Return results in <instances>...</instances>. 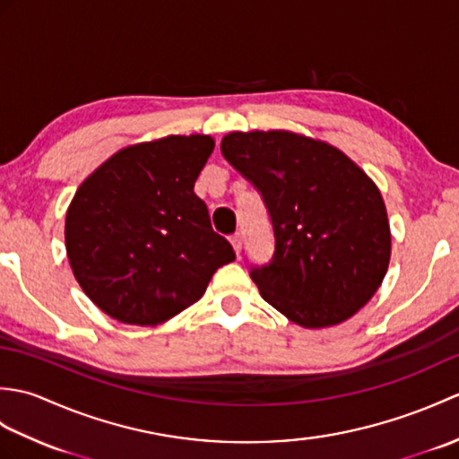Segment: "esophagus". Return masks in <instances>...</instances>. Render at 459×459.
Segmentation results:
<instances>
[{
	"label": "esophagus",
	"instance_id": "34e87169",
	"mask_svg": "<svg viewBox=\"0 0 459 459\" xmlns=\"http://www.w3.org/2000/svg\"><path fill=\"white\" fill-rule=\"evenodd\" d=\"M230 245H232V248H235V252H237V256H240V248H242V238H240V235L237 232V235H232L230 238Z\"/></svg>",
	"mask_w": 459,
	"mask_h": 459
}]
</instances>
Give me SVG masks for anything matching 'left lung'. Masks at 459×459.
Returning a JSON list of instances; mask_svg holds the SVG:
<instances>
[{
  "label": "left lung",
  "instance_id": "obj_1",
  "mask_svg": "<svg viewBox=\"0 0 459 459\" xmlns=\"http://www.w3.org/2000/svg\"><path fill=\"white\" fill-rule=\"evenodd\" d=\"M221 152L270 214L274 255L250 266L262 298L304 327L337 325L357 314L391 260L377 185L333 145L291 132H232Z\"/></svg>",
  "mask_w": 459,
  "mask_h": 459
}]
</instances>
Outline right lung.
<instances>
[{
    "instance_id": "obj_1",
    "label": "right lung",
    "mask_w": 459,
    "mask_h": 459,
    "mask_svg": "<svg viewBox=\"0 0 459 459\" xmlns=\"http://www.w3.org/2000/svg\"><path fill=\"white\" fill-rule=\"evenodd\" d=\"M211 135H168L114 153L66 211L73 274L104 314L158 325L193 306L214 272L235 260L193 193Z\"/></svg>"
}]
</instances>
